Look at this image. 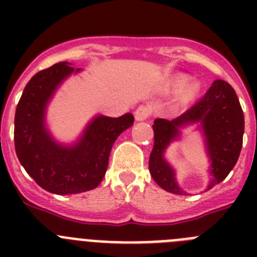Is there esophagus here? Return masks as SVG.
<instances>
[{
  "label": "esophagus",
  "instance_id": "obj_1",
  "mask_svg": "<svg viewBox=\"0 0 257 257\" xmlns=\"http://www.w3.org/2000/svg\"><path fill=\"white\" fill-rule=\"evenodd\" d=\"M149 115H151V106L149 105H140L135 110L136 121H145Z\"/></svg>",
  "mask_w": 257,
  "mask_h": 257
}]
</instances>
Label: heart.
Listing matches in <instances>:
<instances>
[{
	"instance_id": "heart-1",
	"label": "heart",
	"mask_w": 257,
	"mask_h": 257,
	"mask_svg": "<svg viewBox=\"0 0 257 257\" xmlns=\"http://www.w3.org/2000/svg\"><path fill=\"white\" fill-rule=\"evenodd\" d=\"M184 82H185V78H180L178 81V86L183 85ZM199 88H201V85H199L198 82H190V83H188V85L183 88V91H181L180 101L185 103V101L193 100V99L196 97V95L198 94Z\"/></svg>"
}]
</instances>
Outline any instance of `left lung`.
I'll return each mask as SVG.
<instances>
[{
	"label": "left lung",
	"mask_w": 257,
	"mask_h": 257,
	"mask_svg": "<svg viewBox=\"0 0 257 257\" xmlns=\"http://www.w3.org/2000/svg\"><path fill=\"white\" fill-rule=\"evenodd\" d=\"M198 124L205 138L210 158L211 179L207 190L221 183L233 170L243 143L244 115L234 88L222 79H216L206 95L187 112L174 119L157 118L153 124L154 145L149 157L152 178L162 189L185 196L176 181L174 167L165 158L166 149L181 138V128Z\"/></svg>",
	"instance_id": "left-lung-1"
}]
</instances>
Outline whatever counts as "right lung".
Wrapping results in <instances>:
<instances>
[{"label":"right lung","mask_w":257,"mask_h":257,"mask_svg":"<svg viewBox=\"0 0 257 257\" xmlns=\"http://www.w3.org/2000/svg\"><path fill=\"white\" fill-rule=\"evenodd\" d=\"M60 61L27 83L15 112L14 142L22 166L41 188L60 196L95 189L101 183L115 139L134 124L131 113L118 118L96 115L73 144H61L46 127V109L59 86L73 73Z\"/></svg>","instance_id":"1"}]
</instances>
